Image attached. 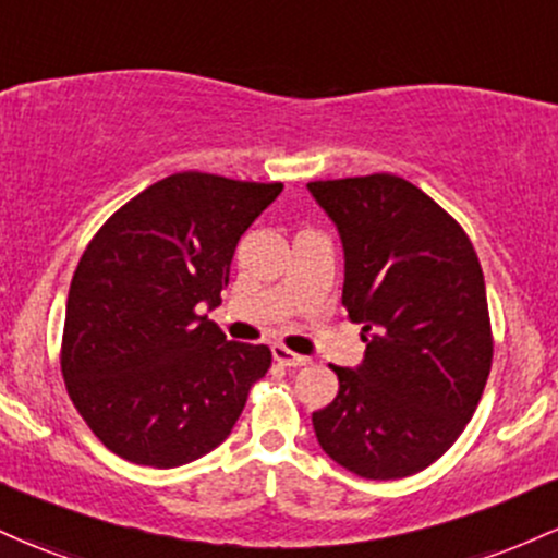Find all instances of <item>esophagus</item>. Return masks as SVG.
Instances as JSON below:
<instances>
[{"label": "esophagus", "mask_w": 558, "mask_h": 558, "mask_svg": "<svg viewBox=\"0 0 558 558\" xmlns=\"http://www.w3.org/2000/svg\"><path fill=\"white\" fill-rule=\"evenodd\" d=\"M272 357H275V363H280L283 368H302V365H310V357L291 352V349H286L280 344L272 347Z\"/></svg>", "instance_id": "obj_1"}]
</instances>
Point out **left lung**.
<instances>
[{
    "label": "left lung",
    "instance_id": "obj_1",
    "mask_svg": "<svg viewBox=\"0 0 558 558\" xmlns=\"http://www.w3.org/2000/svg\"><path fill=\"white\" fill-rule=\"evenodd\" d=\"M344 243V304L365 360L312 413L317 442L363 480L432 466L474 415L493 365L485 275L466 230L397 174L310 182Z\"/></svg>",
    "mask_w": 558,
    "mask_h": 558
}]
</instances>
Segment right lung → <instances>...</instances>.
<instances>
[{"label":"right lung","mask_w":558,"mask_h":558,"mask_svg":"<svg viewBox=\"0 0 558 558\" xmlns=\"http://www.w3.org/2000/svg\"><path fill=\"white\" fill-rule=\"evenodd\" d=\"M283 182L180 171L106 219L73 272L60 371L110 452L174 469L217 448L272 365L265 344L228 341L217 307L232 254Z\"/></svg>","instance_id":"obj_1"}]
</instances>
